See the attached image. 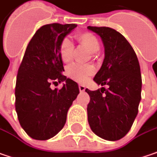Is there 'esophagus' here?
Returning <instances> with one entry per match:
<instances>
[{
    "instance_id": "34e87169",
    "label": "esophagus",
    "mask_w": 157,
    "mask_h": 157,
    "mask_svg": "<svg viewBox=\"0 0 157 157\" xmlns=\"http://www.w3.org/2000/svg\"><path fill=\"white\" fill-rule=\"evenodd\" d=\"M79 90H80L81 92L84 91V90H85V86L80 84V85H79Z\"/></svg>"
}]
</instances>
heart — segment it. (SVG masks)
I'll list each match as a JSON object with an SVG mask.
<instances>
[{
	"instance_id": "1",
	"label": "heart",
	"mask_w": 157,
	"mask_h": 157,
	"mask_svg": "<svg viewBox=\"0 0 157 157\" xmlns=\"http://www.w3.org/2000/svg\"><path fill=\"white\" fill-rule=\"evenodd\" d=\"M77 40L79 43L84 45L90 51L95 53L98 52L99 42L97 37L90 32H83L77 35ZM59 57L64 63L70 62L73 57V52H74V44L69 38H64L59 44ZM95 68L92 66H81L73 65L68 67L67 75L73 80L78 82H84L92 74H94Z\"/></svg>"
}]
</instances>
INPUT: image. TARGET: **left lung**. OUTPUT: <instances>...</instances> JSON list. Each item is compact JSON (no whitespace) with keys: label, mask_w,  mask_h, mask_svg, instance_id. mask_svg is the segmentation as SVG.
Returning a JSON list of instances; mask_svg holds the SVG:
<instances>
[{"label":"left lung","mask_w":157,"mask_h":157,"mask_svg":"<svg viewBox=\"0 0 157 157\" xmlns=\"http://www.w3.org/2000/svg\"><path fill=\"white\" fill-rule=\"evenodd\" d=\"M105 46V59L94 81L101 86L91 91L87 107L91 130L102 139L118 140L129 132L138 114L141 75L136 53L126 38L109 27L88 26Z\"/></svg>","instance_id":"left-lung-1"}]
</instances>
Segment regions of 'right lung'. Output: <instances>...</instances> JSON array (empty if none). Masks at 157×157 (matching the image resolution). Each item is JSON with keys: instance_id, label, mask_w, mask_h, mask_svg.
Masks as SVG:
<instances>
[{"instance_id": "1", "label": "right lung", "mask_w": 157, "mask_h": 157, "mask_svg": "<svg viewBox=\"0 0 157 157\" xmlns=\"http://www.w3.org/2000/svg\"><path fill=\"white\" fill-rule=\"evenodd\" d=\"M77 25L45 24L31 39L17 72L16 111L21 126L32 139L48 140L63 128L79 94L78 84L63 75L59 44ZM64 82L61 89L51 83Z\"/></svg>"}]
</instances>
